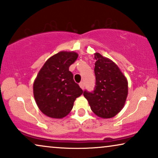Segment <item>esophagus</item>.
I'll use <instances>...</instances> for the list:
<instances>
[{
    "label": "esophagus",
    "mask_w": 158,
    "mask_h": 158,
    "mask_svg": "<svg viewBox=\"0 0 158 158\" xmlns=\"http://www.w3.org/2000/svg\"><path fill=\"white\" fill-rule=\"evenodd\" d=\"M79 85H80V87H81V89H84V83H83V82H81V83H79Z\"/></svg>",
    "instance_id": "34e87169"
}]
</instances>
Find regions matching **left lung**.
<instances>
[{
	"label": "left lung",
	"instance_id": "left-lung-1",
	"mask_svg": "<svg viewBox=\"0 0 158 158\" xmlns=\"http://www.w3.org/2000/svg\"><path fill=\"white\" fill-rule=\"evenodd\" d=\"M96 85L93 92L85 91L91 110L99 117L110 118L124 108L128 94L126 77L112 60L95 52Z\"/></svg>",
	"mask_w": 158,
	"mask_h": 158
}]
</instances>
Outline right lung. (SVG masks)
<instances>
[{
    "label": "right lung",
    "instance_id": "obj_1",
    "mask_svg": "<svg viewBox=\"0 0 158 158\" xmlns=\"http://www.w3.org/2000/svg\"><path fill=\"white\" fill-rule=\"evenodd\" d=\"M77 57L78 54L73 51L58 52L47 60L35 79V101L41 111L50 118L67 116L76 98L83 94L69 70Z\"/></svg>",
    "mask_w": 158,
    "mask_h": 158
}]
</instances>
